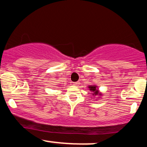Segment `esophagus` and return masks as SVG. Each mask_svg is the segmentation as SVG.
Segmentation results:
<instances>
[{
  "label": "esophagus",
  "mask_w": 147,
  "mask_h": 147,
  "mask_svg": "<svg viewBox=\"0 0 147 147\" xmlns=\"http://www.w3.org/2000/svg\"><path fill=\"white\" fill-rule=\"evenodd\" d=\"M79 84V82H74V83H73V85H75V86H78Z\"/></svg>",
  "instance_id": "1"
}]
</instances>
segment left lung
Listing matches in <instances>:
<instances>
[{
  "mask_svg": "<svg viewBox=\"0 0 147 147\" xmlns=\"http://www.w3.org/2000/svg\"><path fill=\"white\" fill-rule=\"evenodd\" d=\"M97 86H93V85H91V86H88V88L89 90L92 92V95L94 96H101L102 95V93H99V90L97 88Z\"/></svg>",
  "mask_w": 147,
  "mask_h": 147,
  "instance_id": "left-lung-1",
  "label": "left lung"
}]
</instances>
